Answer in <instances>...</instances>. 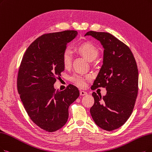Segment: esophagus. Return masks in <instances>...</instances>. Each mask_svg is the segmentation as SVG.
Here are the masks:
<instances>
[{
	"label": "esophagus",
	"instance_id": "obj_1",
	"mask_svg": "<svg viewBox=\"0 0 152 152\" xmlns=\"http://www.w3.org/2000/svg\"><path fill=\"white\" fill-rule=\"evenodd\" d=\"M80 95H82V96H84V95H87V93L86 92H84V91H82L81 90L80 92Z\"/></svg>",
	"mask_w": 152,
	"mask_h": 152
}]
</instances>
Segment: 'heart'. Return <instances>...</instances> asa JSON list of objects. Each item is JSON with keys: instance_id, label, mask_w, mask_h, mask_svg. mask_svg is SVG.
I'll use <instances>...</instances> for the list:
<instances>
[{"instance_id": "1", "label": "heart", "mask_w": 152, "mask_h": 152, "mask_svg": "<svg viewBox=\"0 0 152 152\" xmlns=\"http://www.w3.org/2000/svg\"><path fill=\"white\" fill-rule=\"evenodd\" d=\"M75 49L81 56L88 61H93L99 54V48L92 42H85L78 45ZM72 62V54L69 48H65L62 53V63L65 68L70 66ZM71 81L79 87H83L86 85V78L81 75L75 74L70 78Z\"/></svg>"}]
</instances>
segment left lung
Here are the masks:
<instances>
[{"instance_id": "obj_1", "label": "left lung", "mask_w": 152, "mask_h": 152, "mask_svg": "<svg viewBox=\"0 0 152 152\" xmlns=\"http://www.w3.org/2000/svg\"><path fill=\"white\" fill-rule=\"evenodd\" d=\"M104 48L103 65L91 89L104 87L102 96L92 93L94 104L90 112L101 129L112 131L122 126L134 108L138 90V72L130 48L110 33L89 31Z\"/></svg>"}]
</instances>
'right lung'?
<instances>
[{
    "label": "right lung",
    "instance_id": "1",
    "mask_svg": "<svg viewBox=\"0 0 152 152\" xmlns=\"http://www.w3.org/2000/svg\"><path fill=\"white\" fill-rule=\"evenodd\" d=\"M77 34L65 30L40 36L27 48L19 66L17 90L23 107L33 122L48 132L66 124L69 107L80 95L72 84L63 91L53 87L64 70L62 53Z\"/></svg>",
    "mask_w": 152,
    "mask_h": 152
}]
</instances>
